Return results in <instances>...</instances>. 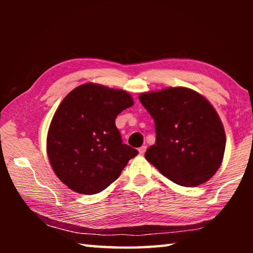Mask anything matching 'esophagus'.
Listing matches in <instances>:
<instances>
[{"label":"esophagus","mask_w":253,"mask_h":253,"mask_svg":"<svg viewBox=\"0 0 253 253\" xmlns=\"http://www.w3.org/2000/svg\"><path fill=\"white\" fill-rule=\"evenodd\" d=\"M146 149H147V147H146V146H142V147H139V148H138V152H139L140 155H144L145 152H146Z\"/></svg>","instance_id":"esophagus-1"}]
</instances>
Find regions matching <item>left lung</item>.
<instances>
[{"instance_id": "1", "label": "left lung", "mask_w": 253, "mask_h": 253, "mask_svg": "<svg viewBox=\"0 0 253 253\" xmlns=\"http://www.w3.org/2000/svg\"><path fill=\"white\" fill-rule=\"evenodd\" d=\"M139 100L156 129V144L145 158L178 185L209 181L221 166L225 149L224 128L213 106L184 87L144 92Z\"/></svg>"}]
</instances>
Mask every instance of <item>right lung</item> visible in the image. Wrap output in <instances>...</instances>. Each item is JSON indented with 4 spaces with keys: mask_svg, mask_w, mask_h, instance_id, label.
I'll return each instance as SVG.
<instances>
[{
    "mask_svg": "<svg viewBox=\"0 0 253 253\" xmlns=\"http://www.w3.org/2000/svg\"><path fill=\"white\" fill-rule=\"evenodd\" d=\"M134 105L129 93L102 84L75 88L51 121L46 153L60 181L80 194H96L119 177L138 152L123 144L115 119Z\"/></svg>",
    "mask_w": 253,
    "mask_h": 253,
    "instance_id": "obj_1",
    "label": "right lung"
}]
</instances>
